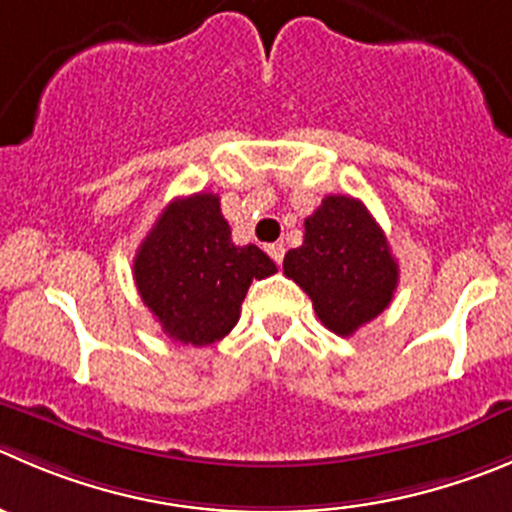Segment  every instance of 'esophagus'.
Here are the masks:
<instances>
[{
  "mask_svg": "<svg viewBox=\"0 0 512 512\" xmlns=\"http://www.w3.org/2000/svg\"><path fill=\"white\" fill-rule=\"evenodd\" d=\"M284 251V243H269V246H266V253L274 259V264H281V261H284Z\"/></svg>",
  "mask_w": 512,
  "mask_h": 512,
  "instance_id": "1",
  "label": "esophagus"
}]
</instances>
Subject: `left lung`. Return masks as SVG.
<instances>
[{
  "label": "left lung",
  "mask_w": 512,
  "mask_h": 512,
  "mask_svg": "<svg viewBox=\"0 0 512 512\" xmlns=\"http://www.w3.org/2000/svg\"><path fill=\"white\" fill-rule=\"evenodd\" d=\"M304 231V243L284 256V274L309 294L329 332L352 337L397 291L399 266L387 236L367 206L349 196H326Z\"/></svg>",
  "instance_id": "obj_1"
}]
</instances>
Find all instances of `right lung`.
Returning <instances> with one entry per match:
<instances>
[{
	"label": "right lung",
	"instance_id": "1",
	"mask_svg": "<svg viewBox=\"0 0 512 512\" xmlns=\"http://www.w3.org/2000/svg\"><path fill=\"white\" fill-rule=\"evenodd\" d=\"M276 274L259 246H236L213 193L175 198L140 243L133 276L143 304L170 339L206 347L241 316L253 279Z\"/></svg>",
	"mask_w": 512,
	"mask_h": 512
}]
</instances>
